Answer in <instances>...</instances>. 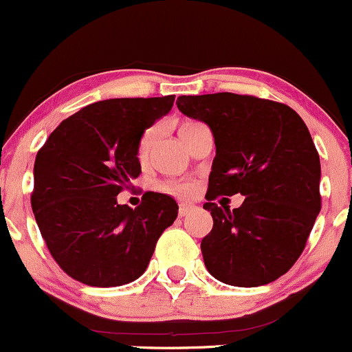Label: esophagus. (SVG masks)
I'll return each mask as SVG.
<instances>
[{
  "instance_id": "esophagus-1",
  "label": "esophagus",
  "mask_w": 352,
  "mask_h": 352,
  "mask_svg": "<svg viewBox=\"0 0 352 352\" xmlns=\"http://www.w3.org/2000/svg\"><path fill=\"white\" fill-rule=\"evenodd\" d=\"M191 210H195V205H191V204H181V205H179V210H177V212H179L181 217H184V215L190 214Z\"/></svg>"
}]
</instances>
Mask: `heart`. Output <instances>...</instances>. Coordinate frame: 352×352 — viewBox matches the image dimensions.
<instances>
[{"mask_svg":"<svg viewBox=\"0 0 352 352\" xmlns=\"http://www.w3.org/2000/svg\"><path fill=\"white\" fill-rule=\"evenodd\" d=\"M190 124H193V123L183 124V126H181V130L186 126H190ZM159 133H161V126H159V124H152V126H148L147 130L142 133L140 140H138V147H137L138 161L140 162L148 161V155H151L152 147H154ZM161 188L166 191V193H171V195H175V197L190 198L198 191V183L193 179H175V181H164V183L161 184Z\"/></svg>","mask_w":352,"mask_h":352,"instance_id":"b5f03b06","label":"heart"}]
</instances>
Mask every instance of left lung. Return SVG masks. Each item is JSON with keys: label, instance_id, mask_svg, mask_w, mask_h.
<instances>
[{"label": "left lung", "instance_id": "left-lung-1", "mask_svg": "<svg viewBox=\"0 0 352 352\" xmlns=\"http://www.w3.org/2000/svg\"><path fill=\"white\" fill-rule=\"evenodd\" d=\"M177 109L205 121L215 157L204 205L214 219L201 239L208 272L221 283H274L305 250L322 208L320 157L305 121L289 106L243 94L181 96ZM241 192V208H219L221 194Z\"/></svg>", "mask_w": 352, "mask_h": 352}]
</instances>
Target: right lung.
Wrapping results in <instances>:
<instances>
[{
	"label": "right lung",
	"mask_w": 352,
	"mask_h": 352,
	"mask_svg": "<svg viewBox=\"0 0 352 352\" xmlns=\"http://www.w3.org/2000/svg\"><path fill=\"white\" fill-rule=\"evenodd\" d=\"M173 102L175 96L94 102L61 121L37 152L30 204L47 250L72 279L133 283L176 221L177 204L164 193L145 191L135 208L116 201L142 173V133Z\"/></svg>",
	"instance_id": "1"
}]
</instances>
